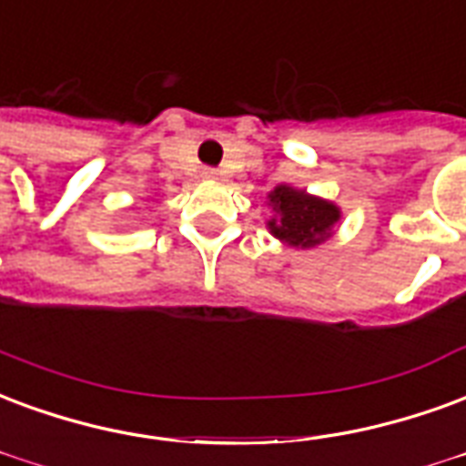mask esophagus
<instances>
[{"instance_id": "34e87169", "label": "esophagus", "mask_w": 466, "mask_h": 466, "mask_svg": "<svg viewBox=\"0 0 466 466\" xmlns=\"http://www.w3.org/2000/svg\"><path fill=\"white\" fill-rule=\"evenodd\" d=\"M202 177H205V180H217L219 172H217L215 167H205V170H202Z\"/></svg>"}]
</instances>
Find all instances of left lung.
<instances>
[{
    "mask_svg": "<svg viewBox=\"0 0 466 466\" xmlns=\"http://www.w3.org/2000/svg\"><path fill=\"white\" fill-rule=\"evenodd\" d=\"M268 202L274 205L279 215L268 222L271 234L289 247H301V249L326 242L333 224L339 222L340 217L336 205L311 198L303 189L286 187V185H279L268 195Z\"/></svg>",
    "mask_w": 466,
    "mask_h": 466,
    "instance_id": "8db88e82",
    "label": "left lung"
}]
</instances>
